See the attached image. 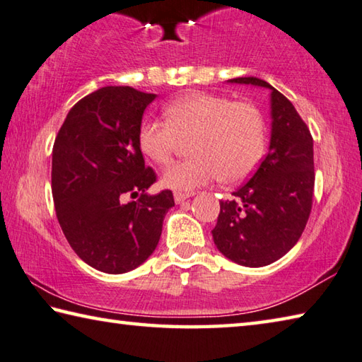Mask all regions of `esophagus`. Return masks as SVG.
I'll return each instance as SVG.
<instances>
[{"label":"esophagus","instance_id":"esophagus-1","mask_svg":"<svg viewBox=\"0 0 362 362\" xmlns=\"http://www.w3.org/2000/svg\"><path fill=\"white\" fill-rule=\"evenodd\" d=\"M194 194H189V192H175L173 197H175V202L176 204H182V202L187 200L189 197H192Z\"/></svg>","mask_w":362,"mask_h":362}]
</instances>
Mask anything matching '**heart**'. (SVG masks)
<instances>
[{"instance_id":"obj_1","label":"heart","mask_w":362,"mask_h":362,"mask_svg":"<svg viewBox=\"0 0 362 362\" xmlns=\"http://www.w3.org/2000/svg\"><path fill=\"white\" fill-rule=\"evenodd\" d=\"M167 122L144 120L138 141L149 160H170L177 138L194 136L192 158L165 170L160 185L171 191H192L223 177L226 182L245 180L257 167L265 149V119L261 110L246 101L221 95L192 92L165 107Z\"/></svg>"}]
</instances>
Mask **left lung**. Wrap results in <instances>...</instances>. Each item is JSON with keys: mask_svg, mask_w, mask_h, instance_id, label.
I'll return each instance as SVG.
<instances>
[{"mask_svg": "<svg viewBox=\"0 0 362 362\" xmlns=\"http://www.w3.org/2000/svg\"><path fill=\"white\" fill-rule=\"evenodd\" d=\"M270 92L269 152L250 181L221 200L211 230L216 248L232 262L264 267L281 259L300 238L312 211L313 138L293 103L267 81L248 76L227 81Z\"/></svg>", "mask_w": 362, "mask_h": 362, "instance_id": "8db88e82", "label": "left lung"}]
</instances>
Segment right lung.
Listing matches in <instances>:
<instances>
[{"instance_id":"obj_1","label":"right lung","mask_w":362,"mask_h":362,"mask_svg":"<svg viewBox=\"0 0 362 362\" xmlns=\"http://www.w3.org/2000/svg\"><path fill=\"white\" fill-rule=\"evenodd\" d=\"M157 95L107 86L79 100L52 149L57 219L82 261L111 275L136 269L157 248L171 191L151 195L156 173L146 167L138 135ZM139 194L135 202L127 197Z\"/></svg>"}]
</instances>
